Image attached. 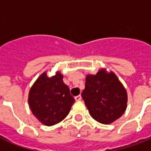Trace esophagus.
Wrapping results in <instances>:
<instances>
[{
	"instance_id": "34e87169",
	"label": "esophagus",
	"mask_w": 151,
	"mask_h": 151,
	"mask_svg": "<svg viewBox=\"0 0 151 151\" xmlns=\"http://www.w3.org/2000/svg\"><path fill=\"white\" fill-rule=\"evenodd\" d=\"M75 100L76 101L81 100V96H75Z\"/></svg>"
}]
</instances>
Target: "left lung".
Masks as SVG:
<instances>
[{"mask_svg":"<svg viewBox=\"0 0 151 151\" xmlns=\"http://www.w3.org/2000/svg\"><path fill=\"white\" fill-rule=\"evenodd\" d=\"M90 115L101 124H109L121 117L127 108V91L114 72L104 68L88 74L81 93Z\"/></svg>","mask_w":151,"mask_h":151,"instance_id":"left-lung-1","label":"left lung"}]
</instances>
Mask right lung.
<instances>
[{"label": "right lung", "instance_id": "add662e5", "mask_svg": "<svg viewBox=\"0 0 151 151\" xmlns=\"http://www.w3.org/2000/svg\"><path fill=\"white\" fill-rule=\"evenodd\" d=\"M63 78V75L59 71L50 78L45 71L29 89V108L37 119L46 126L62 122L75 102Z\"/></svg>", "mask_w": 151, "mask_h": 151}]
</instances>
